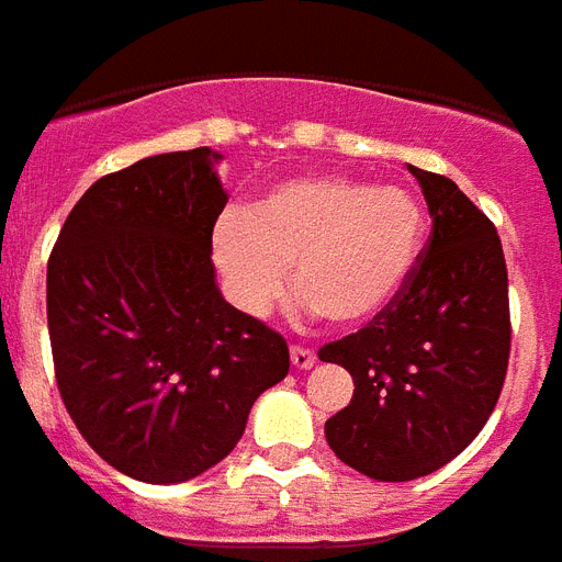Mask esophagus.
<instances>
[{
    "label": "esophagus",
    "instance_id": "esophagus-1",
    "mask_svg": "<svg viewBox=\"0 0 562 562\" xmlns=\"http://www.w3.org/2000/svg\"><path fill=\"white\" fill-rule=\"evenodd\" d=\"M291 363H294V369H312L317 363V355L312 349H303V346H291Z\"/></svg>",
    "mask_w": 562,
    "mask_h": 562
}]
</instances>
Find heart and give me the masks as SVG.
Wrapping results in <instances>:
<instances>
[{"mask_svg":"<svg viewBox=\"0 0 562 562\" xmlns=\"http://www.w3.org/2000/svg\"><path fill=\"white\" fill-rule=\"evenodd\" d=\"M422 241L424 210L409 190L326 176L277 187L245 218H222L213 259L241 312H266L294 266L303 312L363 323L407 282Z\"/></svg>","mask_w":562,"mask_h":562,"instance_id":"heart-1","label":"heart"}]
</instances>
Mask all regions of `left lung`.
Returning <instances> with one entry per match:
<instances>
[{"instance_id": "8db88e82", "label": "left lung", "mask_w": 562, "mask_h": 562, "mask_svg": "<svg viewBox=\"0 0 562 562\" xmlns=\"http://www.w3.org/2000/svg\"><path fill=\"white\" fill-rule=\"evenodd\" d=\"M432 231L407 282L355 335L321 349L355 395L326 422L340 462L378 482L445 468L485 427L510 355L508 268L494 222L447 176L409 167Z\"/></svg>"}]
</instances>
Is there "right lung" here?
<instances>
[{
  "mask_svg": "<svg viewBox=\"0 0 562 562\" xmlns=\"http://www.w3.org/2000/svg\"><path fill=\"white\" fill-rule=\"evenodd\" d=\"M210 147L98 178L48 257L54 378L94 453L170 485L222 462L254 401L289 375V346L225 303L213 227L227 193Z\"/></svg>",
  "mask_w": 562,
  "mask_h": 562,
  "instance_id": "1",
  "label": "right lung"
}]
</instances>
